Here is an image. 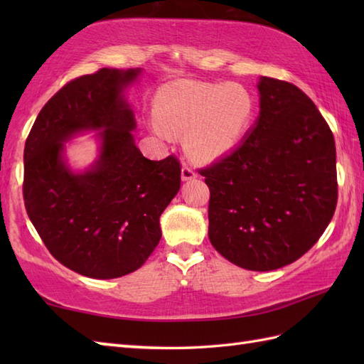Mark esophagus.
I'll list each match as a JSON object with an SVG mask.
<instances>
[{
  "label": "esophagus",
  "mask_w": 364,
  "mask_h": 364,
  "mask_svg": "<svg viewBox=\"0 0 364 364\" xmlns=\"http://www.w3.org/2000/svg\"><path fill=\"white\" fill-rule=\"evenodd\" d=\"M197 176V172L192 167H189V166H183V168H181V178H183V181H188V180H192V178H196Z\"/></svg>",
  "instance_id": "34e87169"
}]
</instances>
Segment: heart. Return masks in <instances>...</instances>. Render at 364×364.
I'll list each match as a JSON object with an SVG mask.
<instances>
[{"label": "heart", "mask_w": 364, "mask_h": 364, "mask_svg": "<svg viewBox=\"0 0 364 364\" xmlns=\"http://www.w3.org/2000/svg\"><path fill=\"white\" fill-rule=\"evenodd\" d=\"M253 112L250 94L237 84L176 81L159 89L151 127L159 134H184L192 158L213 161L241 141Z\"/></svg>", "instance_id": "1"}]
</instances>
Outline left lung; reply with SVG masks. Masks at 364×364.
<instances>
[{"label": "left lung", "mask_w": 364, "mask_h": 364, "mask_svg": "<svg viewBox=\"0 0 364 364\" xmlns=\"http://www.w3.org/2000/svg\"><path fill=\"white\" fill-rule=\"evenodd\" d=\"M244 142L198 170L210 188L208 236L233 264L266 272L319 241L338 203L333 133L297 86L262 76Z\"/></svg>", "instance_id": "1"}]
</instances>
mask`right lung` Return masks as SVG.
<instances>
[{"instance_id": "obj_1", "label": "right lung", "mask_w": 364, "mask_h": 364, "mask_svg": "<svg viewBox=\"0 0 364 364\" xmlns=\"http://www.w3.org/2000/svg\"><path fill=\"white\" fill-rule=\"evenodd\" d=\"M100 68L67 82L31 128L25 144V208L48 252L90 278H117L149 259L161 239L159 218L180 191L181 166L170 154L146 159L134 144V115L122 89L139 75ZM102 129V154L84 174L62 161V142Z\"/></svg>"}]
</instances>
